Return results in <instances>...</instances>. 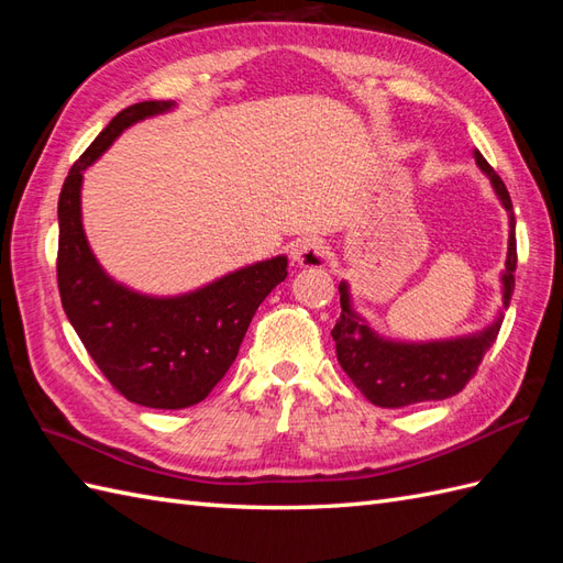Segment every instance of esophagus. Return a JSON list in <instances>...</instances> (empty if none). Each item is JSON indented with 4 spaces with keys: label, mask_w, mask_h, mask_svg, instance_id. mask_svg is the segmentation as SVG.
I'll list each match as a JSON object with an SVG mask.
<instances>
[{
    "label": "esophagus",
    "mask_w": 563,
    "mask_h": 563,
    "mask_svg": "<svg viewBox=\"0 0 563 563\" xmlns=\"http://www.w3.org/2000/svg\"><path fill=\"white\" fill-rule=\"evenodd\" d=\"M290 258L292 263L302 268H317L324 266L329 258V249L321 239H300V242L292 244L290 249Z\"/></svg>",
    "instance_id": "obj_1"
}]
</instances>
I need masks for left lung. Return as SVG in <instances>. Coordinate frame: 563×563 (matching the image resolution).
I'll return each mask as SVG.
<instances>
[{
    "label": "left lung",
    "mask_w": 563,
    "mask_h": 563,
    "mask_svg": "<svg viewBox=\"0 0 563 563\" xmlns=\"http://www.w3.org/2000/svg\"><path fill=\"white\" fill-rule=\"evenodd\" d=\"M474 159L476 166L488 176L500 206L508 212V256L506 271L500 273V283H504V309H508L512 288H516L518 266L516 214H512L508 188L492 169V164L476 150ZM339 292L341 317L331 331L333 341H336L339 363L345 369V375L353 379V385L365 394V399L373 401L375 406H382V409H401V406L421 401H438L462 391L466 382L474 377L486 351L494 345L500 324H504V312H498L492 324L484 327L482 331L470 333V336L421 343L391 341L379 336L355 312L349 283L341 280Z\"/></svg>",
    "instance_id": "left-lung-1"
}]
</instances>
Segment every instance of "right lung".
<instances>
[{"mask_svg": "<svg viewBox=\"0 0 563 563\" xmlns=\"http://www.w3.org/2000/svg\"><path fill=\"white\" fill-rule=\"evenodd\" d=\"M174 101L128 106L71 166L57 200V288L69 324L106 379L147 409L202 401L234 363L258 305L288 278V258L251 263L184 295L157 297L113 280L81 224V181L123 130L174 109Z\"/></svg>", "mask_w": 563, "mask_h": 563, "instance_id": "right-lung-1", "label": "right lung"}]
</instances>
